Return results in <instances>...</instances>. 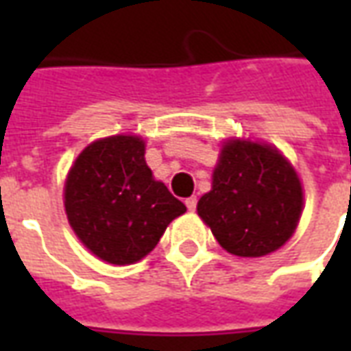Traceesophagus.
I'll list each match as a JSON object with an SVG mask.
<instances>
[{
	"label": "esophagus",
	"instance_id": "1",
	"mask_svg": "<svg viewBox=\"0 0 351 351\" xmlns=\"http://www.w3.org/2000/svg\"><path fill=\"white\" fill-rule=\"evenodd\" d=\"M186 206H188V210H195L197 208V197L186 199Z\"/></svg>",
	"mask_w": 351,
	"mask_h": 351
}]
</instances>
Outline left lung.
I'll return each mask as SVG.
<instances>
[{
    "label": "left lung",
    "mask_w": 351,
    "mask_h": 351,
    "mask_svg": "<svg viewBox=\"0 0 351 351\" xmlns=\"http://www.w3.org/2000/svg\"><path fill=\"white\" fill-rule=\"evenodd\" d=\"M302 210V188L278 150L229 141L214 169L213 190L197 213L229 254L261 258L293 235Z\"/></svg>",
    "instance_id": "8db88e82"
}]
</instances>
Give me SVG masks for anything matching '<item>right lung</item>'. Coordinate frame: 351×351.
Returning <instances> with one entry per match:
<instances>
[{
    "instance_id": "1",
    "label": "right lung",
    "mask_w": 351,
    "mask_h": 351,
    "mask_svg": "<svg viewBox=\"0 0 351 351\" xmlns=\"http://www.w3.org/2000/svg\"><path fill=\"white\" fill-rule=\"evenodd\" d=\"M65 213L88 250L107 263L130 265L154 250L186 206L154 180L145 143L116 135L77 158L65 182Z\"/></svg>"
}]
</instances>
